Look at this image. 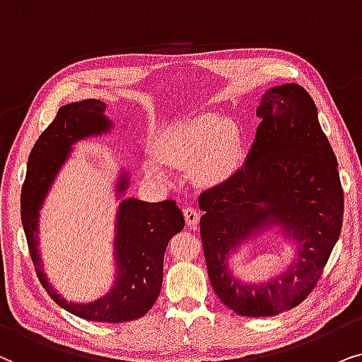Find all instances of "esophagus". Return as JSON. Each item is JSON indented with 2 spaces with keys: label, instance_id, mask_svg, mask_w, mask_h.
Wrapping results in <instances>:
<instances>
[{
  "label": "esophagus",
  "instance_id": "34e87169",
  "mask_svg": "<svg viewBox=\"0 0 362 362\" xmlns=\"http://www.w3.org/2000/svg\"><path fill=\"white\" fill-rule=\"evenodd\" d=\"M184 216H185L187 225L192 226V228H195L197 223H199V220H200L199 210L192 209V206H187V209H184Z\"/></svg>",
  "mask_w": 362,
  "mask_h": 362
}]
</instances>
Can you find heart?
<instances>
[{
    "mask_svg": "<svg viewBox=\"0 0 362 362\" xmlns=\"http://www.w3.org/2000/svg\"><path fill=\"white\" fill-rule=\"evenodd\" d=\"M242 139L238 127L218 114H202L194 119L177 122L156 139V156H147L142 162L146 175L167 184L170 172L166 163L175 167H192L204 182L218 180L238 160Z\"/></svg>",
    "mask_w": 362,
    "mask_h": 362,
    "instance_id": "obj_1",
    "label": "heart"
}]
</instances>
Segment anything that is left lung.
Segmentation results:
<instances>
[{
    "instance_id": "8db88e82",
    "label": "left lung",
    "mask_w": 362,
    "mask_h": 362,
    "mask_svg": "<svg viewBox=\"0 0 362 362\" xmlns=\"http://www.w3.org/2000/svg\"><path fill=\"white\" fill-rule=\"evenodd\" d=\"M257 115L262 122L247 162L199 197L200 235L216 296L240 316L267 317L315 290L341 235L344 195L315 100L300 84L268 89ZM268 228L296 245L297 258L269 282L243 284L230 272L229 255Z\"/></svg>"
}]
</instances>
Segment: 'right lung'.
Instances as JSON below:
<instances>
[{
  "instance_id": "1",
  "label": "right lung",
  "mask_w": 362,
  "mask_h": 362,
  "mask_svg": "<svg viewBox=\"0 0 362 362\" xmlns=\"http://www.w3.org/2000/svg\"><path fill=\"white\" fill-rule=\"evenodd\" d=\"M110 129L112 122L105 114L103 100L86 99L62 105L57 110L54 120L37 139L28 158L21 190V221L37 278L57 305L83 320L124 322L146 315L160 295L165 248L173 235L185 225L175 202L151 204L134 197L124 199L129 189V173L122 170L115 184V195L122 199L115 215V279L107 295L95 301L64 300L47 281L37 250L40 210L61 167L69 158L72 146L88 137L107 134Z\"/></svg>"
}]
</instances>
